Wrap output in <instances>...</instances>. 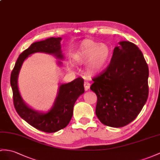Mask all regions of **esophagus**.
Returning <instances> with one entry per match:
<instances>
[{"label":"esophagus","instance_id":"esophagus-1","mask_svg":"<svg viewBox=\"0 0 160 160\" xmlns=\"http://www.w3.org/2000/svg\"><path fill=\"white\" fill-rule=\"evenodd\" d=\"M84 86L85 91H88V90L90 88V87H91V84H90V83H88V82H84Z\"/></svg>","mask_w":160,"mask_h":160}]
</instances>
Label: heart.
I'll list each match as a JSON object with an SVG mask.
<instances>
[{"instance_id": "b5f03b06", "label": "heart", "mask_w": 160, "mask_h": 160, "mask_svg": "<svg viewBox=\"0 0 160 160\" xmlns=\"http://www.w3.org/2000/svg\"><path fill=\"white\" fill-rule=\"evenodd\" d=\"M111 55V48L108 44L85 39L78 45L73 59L78 64L87 63L86 71L89 76H93L103 70Z\"/></svg>"}]
</instances>
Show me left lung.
<instances>
[{"label":"left lung","instance_id":"obj_1","mask_svg":"<svg viewBox=\"0 0 160 160\" xmlns=\"http://www.w3.org/2000/svg\"><path fill=\"white\" fill-rule=\"evenodd\" d=\"M148 77L140 49L128 41L120 42L108 68L91 87L97 97L95 113L100 122L115 128L132 122L148 98Z\"/></svg>","mask_w":160,"mask_h":160}]
</instances>
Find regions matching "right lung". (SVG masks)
Masks as SVG:
<instances>
[{
  "instance_id": "right-lung-1",
  "label": "right lung",
  "mask_w": 160,
  "mask_h": 160,
  "mask_svg": "<svg viewBox=\"0 0 160 160\" xmlns=\"http://www.w3.org/2000/svg\"><path fill=\"white\" fill-rule=\"evenodd\" d=\"M61 41L60 37H51L32 43L29 48L20 54L11 74L13 104L18 113L35 128L49 133L64 128L70 122L75 102L84 92V79L78 78L71 82L60 84L53 106L45 113L33 109L24 102L19 91L18 80L23 61L33 53L44 52L54 55L58 59H63ZM58 64L61 65L62 63L59 61Z\"/></svg>"
}]
</instances>
